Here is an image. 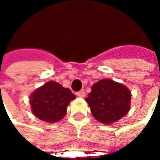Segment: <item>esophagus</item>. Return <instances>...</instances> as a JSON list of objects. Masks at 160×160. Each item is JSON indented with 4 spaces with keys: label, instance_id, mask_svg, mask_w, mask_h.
<instances>
[{
    "label": "esophagus",
    "instance_id": "1",
    "mask_svg": "<svg viewBox=\"0 0 160 160\" xmlns=\"http://www.w3.org/2000/svg\"><path fill=\"white\" fill-rule=\"evenodd\" d=\"M77 95L78 97H81V98H83L85 96V92H84V91H79V92H77Z\"/></svg>",
    "mask_w": 160,
    "mask_h": 160
}]
</instances>
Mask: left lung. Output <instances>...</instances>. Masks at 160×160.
Here are the masks:
<instances>
[{"instance_id": "8db88e82", "label": "left lung", "mask_w": 160, "mask_h": 160, "mask_svg": "<svg viewBox=\"0 0 160 160\" xmlns=\"http://www.w3.org/2000/svg\"><path fill=\"white\" fill-rule=\"evenodd\" d=\"M85 101L96 120L110 125L130 110L131 92L122 83L111 79H102L92 86V92Z\"/></svg>"}]
</instances>
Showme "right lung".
Listing matches in <instances>:
<instances>
[{"label":"right lung","mask_w":160,"mask_h":160,"mask_svg":"<svg viewBox=\"0 0 160 160\" xmlns=\"http://www.w3.org/2000/svg\"><path fill=\"white\" fill-rule=\"evenodd\" d=\"M76 95L60 83L50 81L36 89L30 96L32 112L47 123L58 122L65 117L67 108Z\"/></svg>","instance_id":"right-lung-1"}]
</instances>
